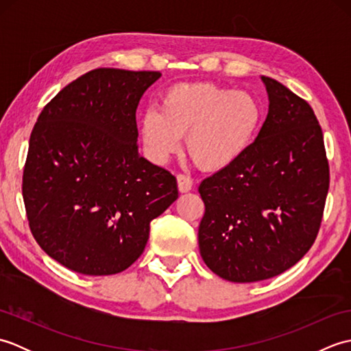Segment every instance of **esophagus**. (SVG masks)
<instances>
[{"label":"esophagus","mask_w":351,"mask_h":351,"mask_svg":"<svg viewBox=\"0 0 351 351\" xmlns=\"http://www.w3.org/2000/svg\"><path fill=\"white\" fill-rule=\"evenodd\" d=\"M176 181H178V189H180L181 193H189L193 187V181L191 178H189L187 175L178 173L176 175Z\"/></svg>","instance_id":"esophagus-1"}]
</instances>
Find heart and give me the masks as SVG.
Returning a JSON list of instances; mask_svg holds the SVG:
<instances>
[{"label":"heart","mask_w":351,"mask_h":351,"mask_svg":"<svg viewBox=\"0 0 351 351\" xmlns=\"http://www.w3.org/2000/svg\"><path fill=\"white\" fill-rule=\"evenodd\" d=\"M263 121L255 96L213 83L176 84L162 95L160 110L140 119V136L152 161L178 152L181 137L190 158L204 170H221L247 151Z\"/></svg>","instance_id":"b5f03b06"}]
</instances>
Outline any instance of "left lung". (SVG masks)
<instances>
[{
  "instance_id": "8db88e82",
  "label": "left lung",
  "mask_w": 351,
  "mask_h": 351,
  "mask_svg": "<svg viewBox=\"0 0 351 351\" xmlns=\"http://www.w3.org/2000/svg\"><path fill=\"white\" fill-rule=\"evenodd\" d=\"M263 81L270 106L258 137L199 185L205 204L200 255L230 282L270 279L299 263L318 235L329 191L314 110L279 81Z\"/></svg>"
}]
</instances>
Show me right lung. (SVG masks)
<instances>
[{"mask_svg":"<svg viewBox=\"0 0 351 351\" xmlns=\"http://www.w3.org/2000/svg\"><path fill=\"white\" fill-rule=\"evenodd\" d=\"M160 77L93 69L37 117L22 175L28 226L69 270H126L143 253L151 221L178 199L176 178L138 155L136 110Z\"/></svg>","mask_w":351,"mask_h":351,"instance_id":"1","label":"right lung"}]
</instances>
